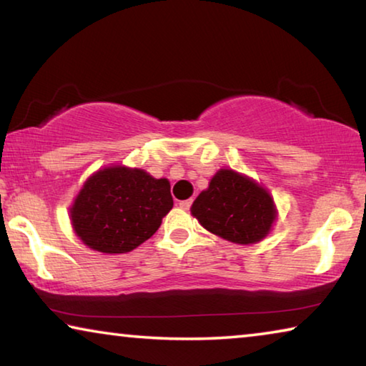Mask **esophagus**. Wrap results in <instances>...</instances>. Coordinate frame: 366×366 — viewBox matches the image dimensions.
<instances>
[{"instance_id": "1", "label": "esophagus", "mask_w": 366, "mask_h": 366, "mask_svg": "<svg viewBox=\"0 0 366 366\" xmlns=\"http://www.w3.org/2000/svg\"><path fill=\"white\" fill-rule=\"evenodd\" d=\"M179 207H181L182 209H189V208L192 207V200L189 198V200H182V202H179Z\"/></svg>"}]
</instances>
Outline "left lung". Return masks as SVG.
I'll return each mask as SVG.
<instances>
[{"instance_id":"obj_1","label":"left lung","mask_w":366,"mask_h":366,"mask_svg":"<svg viewBox=\"0 0 366 366\" xmlns=\"http://www.w3.org/2000/svg\"><path fill=\"white\" fill-rule=\"evenodd\" d=\"M190 212L207 231L240 245L259 242L276 221L269 192L232 169L216 172Z\"/></svg>"}]
</instances>
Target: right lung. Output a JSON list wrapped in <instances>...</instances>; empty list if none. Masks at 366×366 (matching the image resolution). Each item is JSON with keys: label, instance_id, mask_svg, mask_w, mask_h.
I'll use <instances>...</instances> for the list:
<instances>
[{"label": "right lung", "instance_id": "right-lung-1", "mask_svg": "<svg viewBox=\"0 0 366 366\" xmlns=\"http://www.w3.org/2000/svg\"><path fill=\"white\" fill-rule=\"evenodd\" d=\"M168 179L109 166L86 179L69 209L74 232L102 253H127L158 231L172 208Z\"/></svg>", "mask_w": 366, "mask_h": 366}]
</instances>
